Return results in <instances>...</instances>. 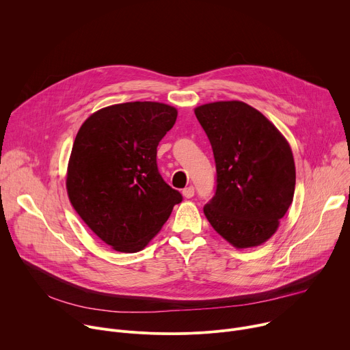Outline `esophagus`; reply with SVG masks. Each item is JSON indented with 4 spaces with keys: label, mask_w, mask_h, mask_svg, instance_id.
Wrapping results in <instances>:
<instances>
[{
    "label": "esophagus",
    "mask_w": 350,
    "mask_h": 350,
    "mask_svg": "<svg viewBox=\"0 0 350 350\" xmlns=\"http://www.w3.org/2000/svg\"><path fill=\"white\" fill-rule=\"evenodd\" d=\"M193 193H195V191H193V187H192V185H189V187H187V188L183 189V195H184L185 198H188V199L192 198Z\"/></svg>",
    "instance_id": "obj_1"
}]
</instances>
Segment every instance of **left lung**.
Returning a JSON list of instances; mask_svg holds the SVG:
<instances>
[{
    "mask_svg": "<svg viewBox=\"0 0 350 350\" xmlns=\"http://www.w3.org/2000/svg\"><path fill=\"white\" fill-rule=\"evenodd\" d=\"M216 162V191L204 213L232 246L266 242L292 204L295 162L291 146L258 109L241 101L195 108Z\"/></svg>",
    "mask_w": 350,
    "mask_h": 350,
    "instance_id": "obj_1",
    "label": "left lung"
}]
</instances>
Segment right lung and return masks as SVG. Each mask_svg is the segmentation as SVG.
<instances>
[{
    "mask_svg": "<svg viewBox=\"0 0 350 350\" xmlns=\"http://www.w3.org/2000/svg\"><path fill=\"white\" fill-rule=\"evenodd\" d=\"M176 119L166 104L126 103L96 111L76 135L66 176L70 204L118 252L144 249L183 201L157 163L159 141Z\"/></svg>",
    "mask_w": 350,
    "mask_h": 350,
    "instance_id": "obj_1",
    "label": "right lung"
}]
</instances>
